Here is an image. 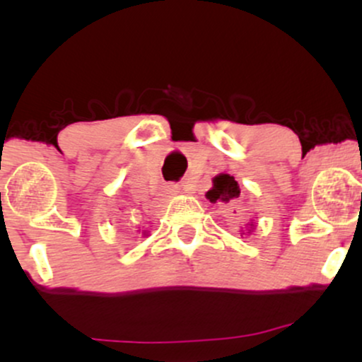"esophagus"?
Returning a JSON list of instances; mask_svg holds the SVG:
<instances>
[{"label": "esophagus", "instance_id": "obj_1", "mask_svg": "<svg viewBox=\"0 0 362 362\" xmlns=\"http://www.w3.org/2000/svg\"><path fill=\"white\" fill-rule=\"evenodd\" d=\"M184 187H178V185H168L167 189H165V194H167V199H170V197H173V195H177V194H180V192H184Z\"/></svg>", "mask_w": 362, "mask_h": 362}]
</instances>
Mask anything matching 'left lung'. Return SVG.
I'll use <instances>...</instances> for the list:
<instances>
[{"label": "left lung", "instance_id": "left-lung-1", "mask_svg": "<svg viewBox=\"0 0 362 362\" xmlns=\"http://www.w3.org/2000/svg\"><path fill=\"white\" fill-rule=\"evenodd\" d=\"M206 197L209 199L213 204H216V202H224V204H228V202H233L235 199L240 197V187L231 175H228V173H219V175H216L213 178V187H211V190H207ZM253 230H255V223H253L252 219L245 230L242 228V235H252Z\"/></svg>", "mask_w": 362, "mask_h": 362}]
</instances>
